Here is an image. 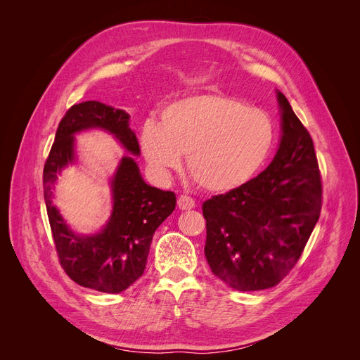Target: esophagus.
<instances>
[{"mask_svg": "<svg viewBox=\"0 0 360 360\" xmlns=\"http://www.w3.org/2000/svg\"><path fill=\"white\" fill-rule=\"evenodd\" d=\"M177 205L180 210H191L195 207V201L191 197H188V195H180L177 200Z\"/></svg>", "mask_w": 360, "mask_h": 360, "instance_id": "obj_1", "label": "esophagus"}]
</instances>
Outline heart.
Here are the masks:
<instances>
[{
    "label": "heart",
    "instance_id": "1",
    "mask_svg": "<svg viewBox=\"0 0 360 360\" xmlns=\"http://www.w3.org/2000/svg\"><path fill=\"white\" fill-rule=\"evenodd\" d=\"M276 143L274 118L237 97L205 93L183 97L146 122L139 147L158 177L181 168L188 155L192 179L209 192L245 186L266 165Z\"/></svg>",
    "mask_w": 360,
    "mask_h": 360
}]
</instances>
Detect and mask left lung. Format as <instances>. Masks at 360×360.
Masks as SVG:
<instances>
[{
    "mask_svg": "<svg viewBox=\"0 0 360 360\" xmlns=\"http://www.w3.org/2000/svg\"><path fill=\"white\" fill-rule=\"evenodd\" d=\"M281 139L270 165L202 204L204 254L213 275L238 291L275 287L297 263L321 212V180L309 132L276 90Z\"/></svg>",
    "mask_w": 360,
    "mask_h": 360,
    "instance_id": "8db88e82",
    "label": "left lung"
}]
</instances>
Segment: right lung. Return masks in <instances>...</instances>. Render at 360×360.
<instances>
[{
  "label": "right lung",
  "mask_w": 360,
  "mask_h": 360,
  "mask_svg": "<svg viewBox=\"0 0 360 360\" xmlns=\"http://www.w3.org/2000/svg\"><path fill=\"white\" fill-rule=\"evenodd\" d=\"M130 115L102 102L73 105L58 124L56 141L43 169L48 217L64 271L76 284L102 292H122L144 274L151 238L176 209V195L150 186L141 176L135 156L141 155ZM102 128L111 133L130 155L120 160L110 179L113 210L101 232L75 233L51 202L60 171L77 160L74 135Z\"/></svg>",
  "instance_id": "1"
}]
</instances>
